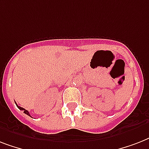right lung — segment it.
<instances>
[{
  "label": "right lung",
  "instance_id": "add662e5",
  "mask_svg": "<svg viewBox=\"0 0 149 149\" xmlns=\"http://www.w3.org/2000/svg\"><path fill=\"white\" fill-rule=\"evenodd\" d=\"M15 104H16V103H15ZM16 105H17V107H18V108L20 109V110H22V111H24V113H26L27 115L31 116V115H30V113H29V112L28 111H27V110H25V109L23 108V107H19V106H18V105H17V104H16Z\"/></svg>",
  "mask_w": 149,
  "mask_h": 149
}]
</instances>
